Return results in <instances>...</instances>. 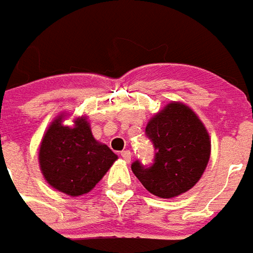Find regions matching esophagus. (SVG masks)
I'll list each match as a JSON object with an SVG mask.
<instances>
[{
  "mask_svg": "<svg viewBox=\"0 0 253 253\" xmlns=\"http://www.w3.org/2000/svg\"><path fill=\"white\" fill-rule=\"evenodd\" d=\"M121 155H122V158H123L125 161H127V162L131 160V151L130 150H123L121 153Z\"/></svg>",
  "mask_w": 253,
  "mask_h": 253,
  "instance_id": "esophagus-1",
  "label": "esophagus"
}]
</instances>
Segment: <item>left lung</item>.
Returning <instances> with one entry per match:
<instances>
[{
    "label": "left lung",
    "instance_id": "1",
    "mask_svg": "<svg viewBox=\"0 0 253 253\" xmlns=\"http://www.w3.org/2000/svg\"><path fill=\"white\" fill-rule=\"evenodd\" d=\"M154 145V164L132 162L131 170L151 194L173 198L188 192L205 171L211 139L204 123L184 103H169L146 126Z\"/></svg>",
    "mask_w": 253,
    "mask_h": 253
}]
</instances>
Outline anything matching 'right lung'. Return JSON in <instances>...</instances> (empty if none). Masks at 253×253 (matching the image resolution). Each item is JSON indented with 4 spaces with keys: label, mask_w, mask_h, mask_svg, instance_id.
Segmentation results:
<instances>
[{
    "label": "right lung",
    "mask_w": 253,
    "mask_h": 253,
    "mask_svg": "<svg viewBox=\"0 0 253 253\" xmlns=\"http://www.w3.org/2000/svg\"><path fill=\"white\" fill-rule=\"evenodd\" d=\"M63 118H56L42 136L39 164L52 188L78 197L95 188L118 155L93 138L85 118L75 119L74 127L64 126Z\"/></svg>",
    "instance_id": "add662e5"
}]
</instances>
